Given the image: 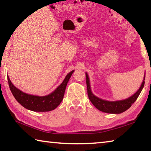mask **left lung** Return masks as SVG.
Here are the masks:
<instances>
[{
  "label": "left lung",
  "mask_w": 151,
  "mask_h": 151,
  "mask_svg": "<svg viewBox=\"0 0 151 151\" xmlns=\"http://www.w3.org/2000/svg\"><path fill=\"white\" fill-rule=\"evenodd\" d=\"M145 73L141 85H140L139 90L134 94H132V96L129 97V98L124 99V100L111 101L99 98V97H97L92 93L90 79H89L87 73H86V86H87V93L91 102L99 111L110 114H120L126 111L127 109H129L131 106L132 104L136 101L138 96H139L140 93H141L145 85Z\"/></svg>",
  "instance_id": "1"
}]
</instances>
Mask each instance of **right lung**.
Segmentation results:
<instances>
[{"instance_id": "right-lung-1", "label": "right lung", "mask_w": 151, "mask_h": 151, "mask_svg": "<svg viewBox=\"0 0 151 151\" xmlns=\"http://www.w3.org/2000/svg\"><path fill=\"white\" fill-rule=\"evenodd\" d=\"M75 70H72L65 76L63 83L52 93L45 96L32 95L25 93L14 86L7 75L9 85L15 99L25 109L35 112H47L55 109L63 99L67 83Z\"/></svg>"}]
</instances>
